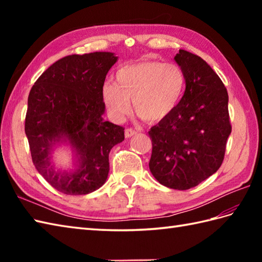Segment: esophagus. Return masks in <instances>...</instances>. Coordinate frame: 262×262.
I'll return each mask as SVG.
<instances>
[{
    "label": "esophagus",
    "instance_id": "34e87169",
    "mask_svg": "<svg viewBox=\"0 0 262 262\" xmlns=\"http://www.w3.org/2000/svg\"><path fill=\"white\" fill-rule=\"evenodd\" d=\"M137 134V132L135 129H132V128H127V129L125 130V136L126 138H129L132 136H134Z\"/></svg>",
    "mask_w": 262,
    "mask_h": 262
}]
</instances>
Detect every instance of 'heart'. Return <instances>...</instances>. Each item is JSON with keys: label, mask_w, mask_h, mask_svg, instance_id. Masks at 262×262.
Returning <instances> with one entry per match:
<instances>
[{"label": "heart", "mask_w": 262, "mask_h": 262, "mask_svg": "<svg viewBox=\"0 0 262 262\" xmlns=\"http://www.w3.org/2000/svg\"><path fill=\"white\" fill-rule=\"evenodd\" d=\"M114 83H105L101 97L109 116L122 121L130 111L147 121H160L171 115L186 85L182 69L160 60L124 65L116 71Z\"/></svg>", "instance_id": "heart-1"}]
</instances>
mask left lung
Here are the masks:
<instances>
[{
	"label": "left lung",
	"instance_id": "left-lung-1",
	"mask_svg": "<svg viewBox=\"0 0 262 262\" xmlns=\"http://www.w3.org/2000/svg\"><path fill=\"white\" fill-rule=\"evenodd\" d=\"M186 77L180 102L148 132L149 170L161 185L187 190L220 169L232 127L229 94L203 58L180 49L174 57Z\"/></svg>",
	"mask_w": 262,
	"mask_h": 262
}]
</instances>
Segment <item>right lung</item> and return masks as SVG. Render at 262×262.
<instances>
[{
	"label": "right lung",
	"instance_id": "1",
	"mask_svg": "<svg viewBox=\"0 0 262 262\" xmlns=\"http://www.w3.org/2000/svg\"><path fill=\"white\" fill-rule=\"evenodd\" d=\"M118 57L110 52L70 55L43 72L28 97L25 132L32 162L46 181L66 194L97 190L109 173V153L125 140L124 128L104 121L101 90ZM71 149L74 168L54 166L52 153Z\"/></svg>",
	"mask_w": 262,
	"mask_h": 262
}]
</instances>
